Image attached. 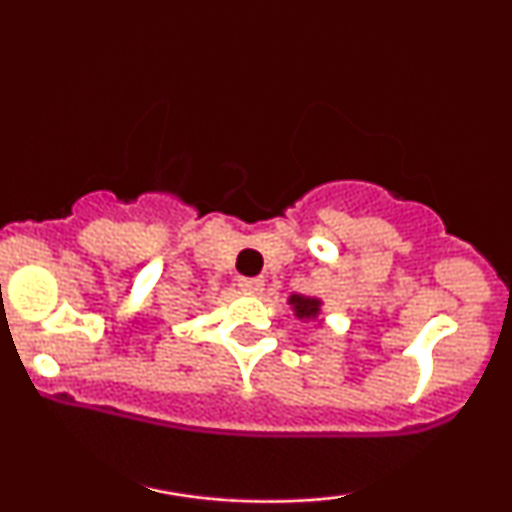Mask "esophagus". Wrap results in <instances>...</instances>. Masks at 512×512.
<instances>
[{
  "label": "esophagus",
  "instance_id": "obj_1",
  "mask_svg": "<svg viewBox=\"0 0 512 512\" xmlns=\"http://www.w3.org/2000/svg\"><path fill=\"white\" fill-rule=\"evenodd\" d=\"M238 286L245 293H257V291H262L264 279L262 276H238Z\"/></svg>",
  "mask_w": 512,
  "mask_h": 512
}]
</instances>
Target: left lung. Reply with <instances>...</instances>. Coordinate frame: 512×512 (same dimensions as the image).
<instances>
[{
    "label": "left lung",
    "instance_id": "left-lung-1",
    "mask_svg": "<svg viewBox=\"0 0 512 512\" xmlns=\"http://www.w3.org/2000/svg\"><path fill=\"white\" fill-rule=\"evenodd\" d=\"M291 305L296 310V315L301 317H315L320 310V301L317 298H305V296H291Z\"/></svg>",
    "mask_w": 512,
    "mask_h": 512
}]
</instances>
